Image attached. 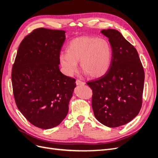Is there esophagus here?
I'll use <instances>...</instances> for the list:
<instances>
[{
    "instance_id": "obj_1",
    "label": "esophagus",
    "mask_w": 158,
    "mask_h": 158,
    "mask_svg": "<svg viewBox=\"0 0 158 158\" xmlns=\"http://www.w3.org/2000/svg\"><path fill=\"white\" fill-rule=\"evenodd\" d=\"M76 85H85V83L83 82V81L79 80V79H77V80H76Z\"/></svg>"
}]
</instances>
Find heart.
I'll use <instances>...</instances> for the list:
<instances>
[{
    "mask_svg": "<svg viewBox=\"0 0 158 158\" xmlns=\"http://www.w3.org/2000/svg\"><path fill=\"white\" fill-rule=\"evenodd\" d=\"M66 53H61L60 64L64 73L72 76L81 69L92 78L102 77L111 65L113 49L106 39L82 36L72 40L67 46Z\"/></svg>",
    "mask_w": 158,
    "mask_h": 158,
    "instance_id": "b5f03b06",
    "label": "heart"
}]
</instances>
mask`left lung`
<instances>
[{"instance_id": "8db88e82", "label": "left lung", "mask_w": 158, "mask_h": 158, "mask_svg": "<svg viewBox=\"0 0 158 158\" xmlns=\"http://www.w3.org/2000/svg\"><path fill=\"white\" fill-rule=\"evenodd\" d=\"M113 49L111 65L102 77L88 81L96 118L110 127L124 125L142 107L144 72L137 51L114 29L102 30Z\"/></svg>"}]
</instances>
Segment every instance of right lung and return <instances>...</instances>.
I'll list each match as a JSON object with an SVG mask.
<instances>
[{"label":"right lung","instance_id":"add662e5","mask_svg":"<svg viewBox=\"0 0 158 158\" xmlns=\"http://www.w3.org/2000/svg\"><path fill=\"white\" fill-rule=\"evenodd\" d=\"M65 31L35 29L22 40L11 71L14 96L20 112L42 129L59 125L68 112L75 79L62 73L59 56Z\"/></svg>","mask_w":158,"mask_h":158}]
</instances>
